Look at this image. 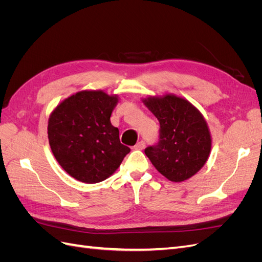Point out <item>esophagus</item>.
<instances>
[{"label":"esophagus","instance_id":"obj_1","mask_svg":"<svg viewBox=\"0 0 262 262\" xmlns=\"http://www.w3.org/2000/svg\"><path fill=\"white\" fill-rule=\"evenodd\" d=\"M145 146V142L144 141H140L138 143L134 145V149H143Z\"/></svg>","mask_w":262,"mask_h":262}]
</instances>
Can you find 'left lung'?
Instances as JSON below:
<instances>
[{
  "label": "left lung",
  "mask_w": 262,
  "mask_h": 262,
  "mask_svg": "<svg viewBox=\"0 0 262 262\" xmlns=\"http://www.w3.org/2000/svg\"><path fill=\"white\" fill-rule=\"evenodd\" d=\"M160 121V141L145 148L150 163L164 177L181 182L207 163L212 138L203 115L191 102L172 94L142 99Z\"/></svg>",
  "instance_id": "8db88e82"
}]
</instances>
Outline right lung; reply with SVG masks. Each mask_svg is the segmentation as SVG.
Masks as SVG:
<instances>
[{
    "mask_svg": "<svg viewBox=\"0 0 262 262\" xmlns=\"http://www.w3.org/2000/svg\"><path fill=\"white\" fill-rule=\"evenodd\" d=\"M118 101V95L86 90L71 95L52 110L49 144L71 177L85 184L100 182L113 175L130 152L110 122Z\"/></svg>",
    "mask_w": 262,
    "mask_h": 262,
    "instance_id": "add662e5",
    "label": "right lung"
}]
</instances>
